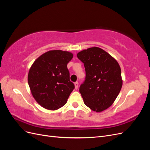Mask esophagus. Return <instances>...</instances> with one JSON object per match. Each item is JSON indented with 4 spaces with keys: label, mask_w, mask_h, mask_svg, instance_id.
<instances>
[{
    "label": "esophagus",
    "mask_w": 150,
    "mask_h": 150,
    "mask_svg": "<svg viewBox=\"0 0 150 150\" xmlns=\"http://www.w3.org/2000/svg\"><path fill=\"white\" fill-rule=\"evenodd\" d=\"M74 86H75V89H78V86H79V83L78 82H76L74 83Z\"/></svg>",
    "instance_id": "obj_1"
}]
</instances>
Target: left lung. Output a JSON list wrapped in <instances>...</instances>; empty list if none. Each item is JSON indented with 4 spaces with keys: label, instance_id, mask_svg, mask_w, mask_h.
<instances>
[{
    "label": "left lung",
    "instance_id": "1",
    "mask_svg": "<svg viewBox=\"0 0 150 150\" xmlns=\"http://www.w3.org/2000/svg\"><path fill=\"white\" fill-rule=\"evenodd\" d=\"M84 63L86 78L79 92L84 103L91 110L101 112L110 107L122 85L118 62L103 49L93 47L77 54Z\"/></svg>",
    "mask_w": 150,
    "mask_h": 150
}]
</instances>
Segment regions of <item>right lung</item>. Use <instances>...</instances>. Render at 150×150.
<instances>
[{
  "label": "right lung",
  "instance_id": "1",
  "mask_svg": "<svg viewBox=\"0 0 150 150\" xmlns=\"http://www.w3.org/2000/svg\"><path fill=\"white\" fill-rule=\"evenodd\" d=\"M73 54L61 50L44 53L31 66L28 84L38 104L49 110H56L67 103L74 85L70 81L67 65Z\"/></svg>",
  "mask_w": 150,
  "mask_h": 150
}]
</instances>
